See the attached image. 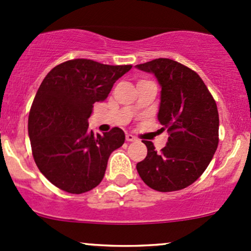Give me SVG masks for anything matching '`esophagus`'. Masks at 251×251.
<instances>
[{
	"mask_svg": "<svg viewBox=\"0 0 251 251\" xmlns=\"http://www.w3.org/2000/svg\"><path fill=\"white\" fill-rule=\"evenodd\" d=\"M126 140L129 141V142H134V141H136V137H135L134 135H131V134H126Z\"/></svg>",
	"mask_w": 251,
	"mask_h": 251,
	"instance_id": "obj_1",
	"label": "esophagus"
}]
</instances>
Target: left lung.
Here are the masks:
<instances>
[{
  "instance_id": "obj_1",
  "label": "left lung",
  "mask_w": 251,
  "mask_h": 251,
  "mask_svg": "<svg viewBox=\"0 0 251 251\" xmlns=\"http://www.w3.org/2000/svg\"><path fill=\"white\" fill-rule=\"evenodd\" d=\"M153 73L161 88L157 120L168 140L160 151L151 141L147 156L136 165L141 179L159 192L190 186L204 173L218 146L219 117L212 95L197 72L172 59L136 65Z\"/></svg>"
}]
</instances>
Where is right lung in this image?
Returning <instances> with one entry per match:
<instances>
[{
  "mask_svg": "<svg viewBox=\"0 0 251 251\" xmlns=\"http://www.w3.org/2000/svg\"><path fill=\"white\" fill-rule=\"evenodd\" d=\"M131 65H104L90 59L59 64L47 73L28 117L33 157L40 172L65 192L80 194L102 181L109 156L125 143L122 129L95 135L88 120L97 102Z\"/></svg>",
  "mask_w": 251,
  "mask_h": 251,
  "instance_id": "right-lung-1",
  "label": "right lung"
}]
</instances>
